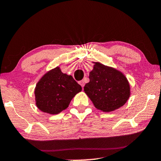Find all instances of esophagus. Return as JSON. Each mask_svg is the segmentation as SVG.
<instances>
[{
    "instance_id": "1",
    "label": "esophagus",
    "mask_w": 161,
    "mask_h": 161,
    "mask_svg": "<svg viewBox=\"0 0 161 161\" xmlns=\"http://www.w3.org/2000/svg\"><path fill=\"white\" fill-rule=\"evenodd\" d=\"M79 84H80V85L81 86H82L83 88H84V84H85V83H84V80H80V82H79Z\"/></svg>"
}]
</instances>
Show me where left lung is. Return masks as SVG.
<instances>
[{
    "label": "left lung",
    "instance_id": "left-lung-1",
    "mask_svg": "<svg viewBox=\"0 0 161 161\" xmlns=\"http://www.w3.org/2000/svg\"><path fill=\"white\" fill-rule=\"evenodd\" d=\"M89 78L84 92L97 109L112 111L123 106L129 99L130 84L118 70L96 62Z\"/></svg>",
    "mask_w": 161,
    "mask_h": 161
}]
</instances>
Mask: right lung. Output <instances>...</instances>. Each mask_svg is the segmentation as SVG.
Here are the masks:
<instances>
[{"label": "right lung", "mask_w": 161, "mask_h": 161, "mask_svg": "<svg viewBox=\"0 0 161 161\" xmlns=\"http://www.w3.org/2000/svg\"><path fill=\"white\" fill-rule=\"evenodd\" d=\"M82 87L71 75L57 67L43 75L35 88L36 105L41 111L56 114L69 107L70 102Z\"/></svg>", "instance_id": "1"}]
</instances>
